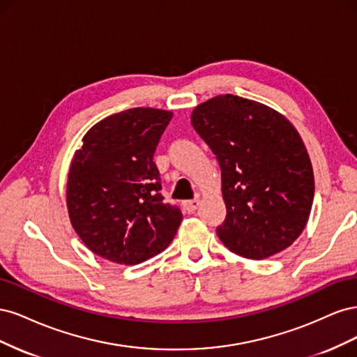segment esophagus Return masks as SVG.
<instances>
[{"label":"esophagus","instance_id":"1","mask_svg":"<svg viewBox=\"0 0 357 357\" xmlns=\"http://www.w3.org/2000/svg\"><path fill=\"white\" fill-rule=\"evenodd\" d=\"M199 205H201L199 199H192V201H185V202H183V207H185V210L188 213H193L199 207Z\"/></svg>","mask_w":357,"mask_h":357}]
</instances>
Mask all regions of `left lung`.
I'll list each match as a JSON object with an SVG mask.
<instances>
[{"mask_svg": "<svg viewBox=\"0 0 357 357\" xmlns=\"http://www.w3.org/2000/svg\"><path fill=\"white\" fill-rule=\"evenodd\" d=\"M190 121L220 165L222 243L256 261L284 250L304 231L314 198L311 160L295 126L271 107L231 93L195 107Z\"/></svg>", "mask_w": 357, "mask_h": 357, "instance_id": "left-lung-1", "label": "left lung"}]
</instances>
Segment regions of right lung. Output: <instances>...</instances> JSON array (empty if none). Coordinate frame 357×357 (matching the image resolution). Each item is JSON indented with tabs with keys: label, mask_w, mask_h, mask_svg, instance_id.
Segmentation results:
<instances>
[{
	"label": "right lung",
	"mask_w": 357,
	"mask_h": 357,
	"mask_svg": "<svg viewBox=\"0 0 357 357\" xmlns=\"http://www.w3.org/2000/svg\"><path fill=\"white\" fill-rule=\"evenodd\" d=\"M171 112L137 107L93 125L74 153L67 207L74 231L107 261L137 265L169 245L183 214L160 193L153 155Z\"/></svg>",
	"instance_id": "obj_1"
}]
</instances>
